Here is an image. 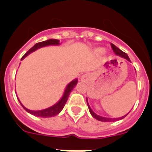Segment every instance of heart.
Here are the masks:
<instances>
[{
	"mask_svg": "<svg viewBox=\"0 0 152 152\" xmlns=\"http://www.w3.org/2000/svg\"><path fill=\"white\" fill-rule=\"evenodd\" d=\"M95 51H96V53H98V54H102V53H104V49L101 48H96Z\"/></svg>",
	"mask_w": 152,
	"mask_h": 152,
	"instance_id": "obj_1",
	"label": "heart"
}]
</instances>
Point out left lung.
Returning a JSON list of instances; mask_svg holds the SVG:
<instances>
[{
    "mask_svg": "<svg viewBox=\"0 0 152 152\" xmlns=\"http://www.w3.org/2000/svg\"><path fill=\"white\" fill-rule=\"evenodd\" d=\"M111 48H112V49H113V52L115 53L116 55L119 56V57H123V58L127 60L128 61H130L129 57H128V55H127L126 53H124V51H122V50H120V49H119L118 48L116 47V46L114 45H113L112 43H111ZM86 102H87V104H88V110H89V112H90V113L91 114V116H92L94 118L96 119V120H99V121H102V122H114V121H117V120H122V119H124V117H125L128 114V113H128L127 114H126V115L123 116L122 117H117V118H110V117H102V116H99V115H98V114H96L95 112L91 110V107H90V106H89V104H88V100H87V98H86Z\"/></svg>",
    "mask_w": 152,
    "mask_h": 152,
    "instance_id": "1",
    "label": "left lung"
}]
</instances>
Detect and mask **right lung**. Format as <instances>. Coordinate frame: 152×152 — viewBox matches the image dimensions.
Listing matches in <instances>:
<instances>
[{
  "instance_id": "add662e5",
  "label": "right lung",
  "mask_w": 152,
  "mask_h": 152,
  "mask_svg": "<svg viewBox=\"0 0 152 152\" xmlns=\"http://www.w3.org/2000/svg\"><path fill=\"white\" fill-rule=\"evenodd\" d=\"M60 45V42L59 40H57V39H49V40L47 41H44V42H39V43L35 44V45L32 48H30L29 50L24 54L23 57H22L21 60H23L25 58L26 56H28V54H31L32 52L35 51V50H38V49L41 48L45 47V46H49V45ZM78 83V79H73V81H71L69 84L66 86V88L64 90V95H63L62 98L55 104L53 106L50 107H48L46 109H44V110H31L27 109L26 107L23 106L21 102H20V100H19V102H20V104L23 106V107L26 110L28 113H31L32 115L35 116V117H52L54 116H56L57 114L60 113L61 110H63L64 108V105L66 104V101L68 99V97H69V94L72 91L73 88H74L75 86H76Z\"/></svg>"
}]
</instances>
